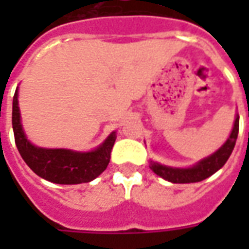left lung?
<instances>
[{
    "label": "left lung",
    "instance_id": "obj_1",
    "mask_svg": "<svg viewBox=\"0 0 249 249\" xmlns=\"http://www.w3.org/2000/svg\"><path fill=\"white\" fill-rule=\"evenodd\" d=\"M239 133V116H236L233 129L231 132L228 140L225 141L223 146L211 155L207 159H203L192 168H172L162 165L159 162L151 161V168L153 172L159 175L160 178H165L168 181L175 184H187L203 181L209 176H212L214 172H217L220 168L224 165L227 160L230 159L231 153L233 151Z\"/></svg>",
    "mask_w": 249,
    "mask_h": 249
}]
</instances>
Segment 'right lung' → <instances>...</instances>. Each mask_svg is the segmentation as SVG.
<instances>
[{
  "label": "right lung",
  "instance_id": "add662e5",
  "mask_svg": "<svg viewBox=\"0 0 249 249\" xmlns=\"http://www.w3.org/2000/svg\"><path fill=\"white\" fill-rule=\"evenodd\" d=\"M17 92L18 90L14 93L12 112L14 141L21 157L36 175L51 183L81 184L92 181L107 169L116 141V132H112L108 139L92 152L46 149L33 145L26 139L21 125Z\"/></svg>",
  "mask_w": 249,
  "mask_h": 249
}]
</instances>
